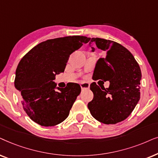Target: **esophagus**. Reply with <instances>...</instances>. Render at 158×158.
Here are the masks:
<instances>
[{
  "label": "esophagus",
  "instance_id": "esophagus-1",
  "mask_svg": "<svg viewBox=\"0 0 158 158\" xmlns=\"http://www.w3.org/2000/svg\"><path fill=\"white\" fill-rule=\"evenodd\" d=\"M81 89H89V84L87 83V82H84V83H81Z\"/></svg>",
  "mask_w": 158,
  "mask_h": 158
}]
</instances>
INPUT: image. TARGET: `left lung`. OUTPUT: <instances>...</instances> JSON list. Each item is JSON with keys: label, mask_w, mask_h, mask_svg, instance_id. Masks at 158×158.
Masks as SVG:
<instances>
[{"label": "left lung", "mask_w": 158, "mask_h": 158, "mask_svg": "<svg viewBox=\"0 0 158 158\" xmlns=\"http://www.w3.org/2000/svg\"><path fill=\"white\" fill-rule=\"evenodd\" d=\"M92 43L106 52V56L99 58L96 63L93 79L109 81L110 86L106 89L92 82L90 89L94 98L87 107L98 121L115 124L127 118L138 103L142 73L133 55L123 46L96 37L89 43L92 52L95 50Z\"/></svg>", "instance_id": "1"}]
</instances>
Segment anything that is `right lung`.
<instances>
[{
	"instance_id": "1",
	"label": "right lung",
	"mask_w": 158,
	"mask_h": 158,
	"mask_svg": "<svg viewBox=\"0 0 158 158\" xmlns=\"http://www.w3.org/2000/svg\"><path fill=\"white\" fill-rule=\"evenodd\" d=\"M89 40L84 36L48 40L34 47L20 60L14 85L21 92L24 111L35 123L52 127L69 116L81 92L80 85L68 83L65 88H60L53 80L64 71L70 55Z\"/></svg>"
}]
</instances>
